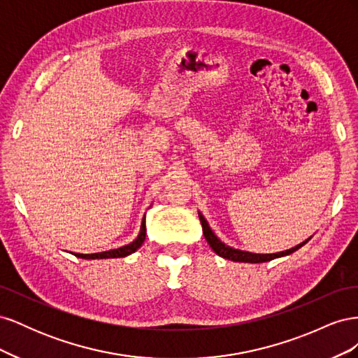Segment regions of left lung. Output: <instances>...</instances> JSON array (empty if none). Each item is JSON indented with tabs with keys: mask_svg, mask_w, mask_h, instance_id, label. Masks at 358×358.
Instances as JSON below:
<instances>
[{
	"mask_svg": "<svg viewBox=\"0 0 358 358\" xmlns=\"http://www.w3.org/2000/svg\"><path fill=\"white\" fill-rule=\"evenodd\" d=\"M200 216V222L203 227V234H204V239L208 241V243L210 245V248L213 251L218 254L222 258L227 259H231V262H239V263H266L270 262V259H275L279 257H284V255H289L294 251H297L299 248H301L305 245L308 241H305L303 243L288 249V251H282V252H276V254H254V252H246V251H241V249H234L231 246H227L225 243H222L218 237L215 236V233L210 230V227L208 224V221L204 220V216L201 213H199Z\"/></svg>",
	"mask_w": 358,
	"mask_h": 358,
	"instance_id": "obj_1",
	"label": "left lung"
}]
</instances>
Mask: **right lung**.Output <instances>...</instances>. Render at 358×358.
I'll return each mask as SVG.
<instances>
[{"label": "right lung", "instance_id": "1", "mask_svg": "<svg viewBox=\"0 0 358 358\" xmlns=\"http://www.w3.org/2000/svg\"><path fill=\"white\" fill-rule=\"evenodd\" d=\"M146 239V224H145V218L142 221V227H140V233L137 236V239L133 241L131 243H128L122 248L117 249H110V251L106 252H96V254H74L78 258H85V259H103V258H121V257H127L129 254L136 252L137 249L143 245Z\"/></svg>", "mask_w": 358, "mask_h": 358}]
</instances>
